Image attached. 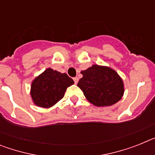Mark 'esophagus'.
I'll return each mask as SVG.
<instances>
[{"mask_svg": "<svg viewBox=\"0 0 155 155\" xmlns=\"http://www.w3.org/2000/svg\"><path fill=\"white\" fill-rule=\"evenodd\" d=\"M74 84H78V78H74Z\"/></svg>", "mask_w": 155, "mask_h": 155, "instance_id": "1", "label": "esophagus"}]
</instances>
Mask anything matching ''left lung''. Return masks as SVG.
I'll return each mask as SVG.
<instances>
[{
	"mask_svg": "<svg viewBox=\"0 0 155 155\" xmlns=\"http://www.w3.org/2000/svg\"><path fill=\"white\" fill-rule=\"evenodd\" d=\"M81 74L83 77L78 86L93 105L109 106L119 102L124 95V82L110 68L93 65Z\"/></svg>",
	"mask_w": 155,
	"mask_h": 155,
	"instance_id": "8db88e82",
	"label": "left lung"
}]
</instances>
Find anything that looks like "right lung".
<instances>
[{
  "mask_svg": "<svg viewBox=\"0 0 155 155\" xmlns=\"http://www.w3.org/2000/svg\"><path fill=\"white\" fill-rule=\"evenodd\" d=\"M73 84L67 74L48 68L31 83V98L39 107L50 108L63 98L66 89Z\"/></svg>",
  "mask_w": 155,
  "mask_h": 155,
  "instance_id": "obj_1",
  "label": "right lung"
}]
</instances>
